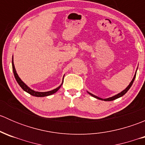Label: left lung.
<instances>
[{
    "instance_id": "1",
    "label": "left lung",
    "mask_w": 145,
    "mask_h": 145,
    "mask_svg": "<svg viewBox=\"0 0 145 145\" xmlns=\"http://www.w3.org/2000/svg\"><path fill=\"white\" fill-rule=\"evenodd\" d=\"M136 72H137V71H136ZM136 72H135V75H134V77H133V79H132V81H131V83H130V84L128 85V86H127V88H125V90H123V91H121V93H118V94H117V95H114V96H112V97H109V98L103 99V98H101V97H97V96L95 95L92 94V93H89L88 91V93L90 95H91V96H93V97H95V98L98 99V100H104V101H112V100H116V99H117V98H119V97H122L123 95H125V93H126L128 91V90H129V89L131 88V86H132L133 83V82H134V80H135V76H136Z\"/></svg>"
}]
</instances>
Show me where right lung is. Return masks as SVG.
<instances>
[{"label": "right lung", "mask_w": 145, "mask_h": 145, "mask_svg": "<svg viewBox=\"0 0 145 145\" xmlns=\"http://www.w3.org/2000/svg\"><path fill=\"white\" fill-rule=\"evenodd\" d=\"M12 70H13V73H14V78H15L16 81H17V83H18V84L20 86V87H21L24 90V91L27 92V93H29V94L31 95L35 96V97H45V96L51 95H52V94H54V93H56V92L57 91L59 88H60L61 86H62V83H63V81H62V84H61L59 86H58L57 88L54 89V90H50V91H48V92L35 91V90H32V89H31L30 88L28 87L27 85H26L24 82L22 81L21 78L19 77L18 74H17V71H16L15 67H14V62H13V56H12ZM63 79H64V78H63Z\"/></svg>", "instance_id": "right-lung-1"}]
</instances>
